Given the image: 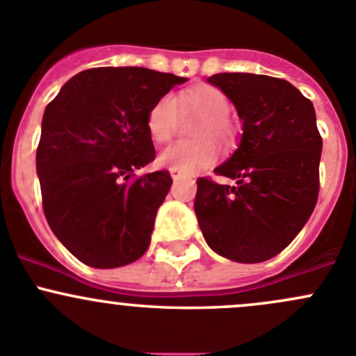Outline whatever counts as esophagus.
I'll return each mask as SVG.
<instances>
[{
    "label": "esophagus",
    "instance_id": "1",
    "mask_svg": "<svg viewBox=\"0 0 356 356\" xmlns=\"http://www.w3.org/2000/svg\"><path fill=\"white\" fill-rule=\"evenodd\" d=\"M170 175H172V179H174L175 182L181 181V179H184V177H186V175L182 174L181 170H177V168H170Z\"/></svg>",
    "mask_w": 356,
    "mask_h": 356
}]
</instances>
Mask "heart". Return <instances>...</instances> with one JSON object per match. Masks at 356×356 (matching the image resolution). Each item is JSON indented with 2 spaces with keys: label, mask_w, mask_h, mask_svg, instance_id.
Instances as JSON below:
<instances>
[{
  "label": "heart",
  "mask_w": 356,
  "mask_h": 356,
  "mask_svg": "<svg viewBox=\"0 0 356 356\" xmlns=\"http://www.w3.org/2000/svg\"><path fill=\"white\" fill-rule=\"evenodd\" d=\"M177 102L184 110L200 113V118L193 125V136L196 141H182L165 148L158 156L161 167L177 168L182 174L203 170L217 161L218 152L208 136H213L217 141L227 143L232 138V125L227 113L231 110L229 98L215 86H198L181 92L177 98L161 96L152 106L146 118V127L155 143H167L174 132L177 118Z\"/></svg>",
  "instance_id": "1"
}]
</instances>
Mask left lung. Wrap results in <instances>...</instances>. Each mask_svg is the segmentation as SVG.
<instances>
[{
	"instance_id": "left-lung-1",
	"label": "left lung",
	"mask_w": 356,
	"mask_h": 356,
	"mask_svg": "<svg viewBox=\"0 0 356 356\" xmlns=\"http://www.w3.org/2000/svg\"><path fill=\"white\" fill-rule=\"evenodd\" d=\"M208 82L236 106L243 136L215 168L236 186L198 179L196 217L215 253L260 264L296 238L317 203L322 138L314 105L288 81L268 75L215 74Z\"/></svg>"
}]
</instances>
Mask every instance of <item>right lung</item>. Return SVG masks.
<instances>
[{
	"label": "right lung",
	"mask_w": 356,
	"mask_h": 356,
	"mask_svg": "<svg viewBox=\"0 0 356 356\" xmlns=\"http://www.w3.org/2000/svg\"><path fill=\"white\" fill-rule=\"evenodd\" d=\"M188 79L99 67L63 84L42 115L35 170L53 234L82 264L115 268L145 254L172 177H136L155 160L148 111Z\"/></svg>",
	"instance_id": "right-lung-1"
}]
</instances>
